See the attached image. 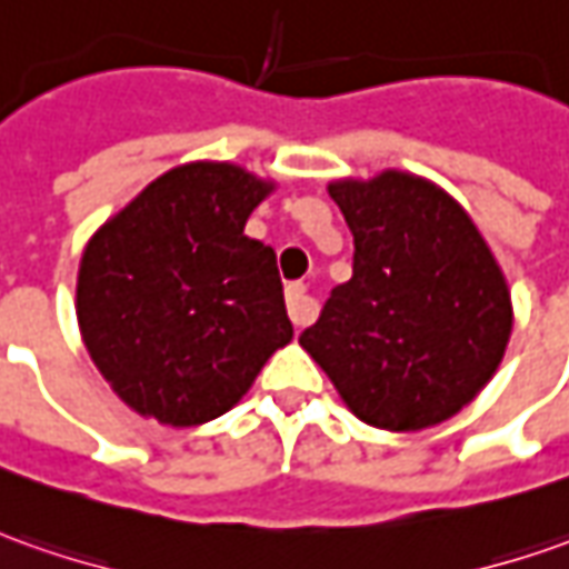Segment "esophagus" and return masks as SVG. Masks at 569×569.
Instances as JSON below:
<instances>
[{
  "label": "esophagus",
  "mask_w": 569,
  "mask_h": 569,
  "mask_svg": "<svg viewBox=\"0 0 569 569\" xmlns=\"http://www.w3.org/2000/svg\"><path fill=\"white\" fill-rule=\"evenodd\" d=\"M286 305H289V317L296 320V323H308V320H315L317 305L308 296V286L305 283H289L286 286Z\"/></svg>",
  "instance_id": "esophagus-1"
}]
</instances>
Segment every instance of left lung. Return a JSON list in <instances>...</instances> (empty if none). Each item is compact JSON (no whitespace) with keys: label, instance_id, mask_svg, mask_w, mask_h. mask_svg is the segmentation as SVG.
I'll return each mask as SVG.
<instances>
[{"label":"left lung","instance_id":"1","mask_svg":"<svg viewBox=\"0 0 569 569\" xmlns=\"http://www.w3.org/2000/svg\"><path fill=\"white\" fill-rule=\"evenodd\" d=\"M330 196L355 236V264L299 336L301 349L370 427H436L505 358L513 320L505 273L470 214L423 177L336 180Z\"/></svg>","mask_w":569,"mask_h":569}]
</instances>
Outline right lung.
Here are the masks:
<instances>
[{"label": "right lung", "instance_id": "right-lung-1", "mask_svg": "<svg viewBox=\"0 0 569 569\" xmlns=\"http://www.w3.org/2000/svg\"><path fill=\"white\" fill-rule=\"evenodd\" d=\"M273 192L230 161L161 173L83 249L77 323L92 365L137 415L199 427L249 392L292 339L270 246L246 220Z\"/></svg>", "mask_w": 569, "mask_h": 569}]
</instances>
